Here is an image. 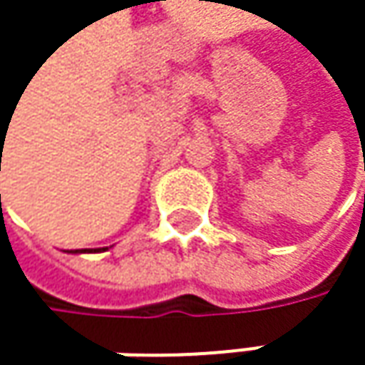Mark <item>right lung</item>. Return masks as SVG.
I'll return each instance as SVG.
<instances>
[{"label": "right lung", "mask_w": 365, "mask_h": 365, "mask_svg": "<svg viewBox=\"0 0 365 365\" xmlns=\"http://www.w3.org/2000/svg\"><path fill=\"white\" fill-rule=\"evenodd\" d=\"M103 250H106V247H103ZM84 252H86V250H84ZM76 254H78V252H76Z\"/></svg>", "instance_id": "right-lung-1"}]
</instances>
